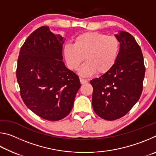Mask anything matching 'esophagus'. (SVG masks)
<instances>
[{"instance_id":"1","label":"esophagus","mask_w":156,"mask_h":156,"mask_svg":"<svg viewBox=\"0 0 156 156\" xmlns=\"http://www.w3.org/2000/svg\"><path fill=\"white\" fill-rule=\"evenodd\" d=\"M80 83L81 84H85L87 83V79H84L83 78H80Z\"/></svg>"}]
</instances>
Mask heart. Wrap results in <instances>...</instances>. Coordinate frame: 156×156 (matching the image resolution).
Segmentation results:
<instances>
[{
  "instance_id": "1",
  "label": "heart",
  "mask_w": 156,
  "mask_h": 156,
  "mask_svg": "<svg viewBox=\"0 0 156 156\" xmlns=\"http://www.w3.org/2000/svg\"><path fill=\"white\" fill-rule=\"evenodd\" d=\"M120 42L114 36L98 32H85L76 37L73 45L66 44L64 55L69 68L76 70L85 58L87 62L80 68L79 74L84 77L107 73L117 60Z\"/></svg>"
}]
</instances>
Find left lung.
I'll list each match as a JSON object with an SVG mask.
<instances>
[{
  "label": "left lung",
  "instance_id": "obj_1",
  "mask_svg": "<svg viewBox=\"0 0 156 156\" xmlns=\"http://www.w3.org/2000/svg\"><path fill=\"white\" fill-rule=\"evenodd\" d=\"M115 36L120 42L117 60L109 72L90 81L93 109L107 120L122 118L138 101L145 73L143 55L133 36L123 31Z\"/></svg>",
  "mask_w": 156,
  "mask_h": 156
}]
</instances>
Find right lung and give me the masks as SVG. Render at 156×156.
I'll return each mask as SVG.
<instances>
[{"mask_svg": "<svg viewBox=\"0 0 156 156\" xmlns=\"http://www.w3.org/2000/svg\"><path fill=\"white\" fill-rule=\"evenodd\" d=\"M64 39L42 26L21 47L16 78L22 99L41 118L57 121L69 115L80 87L78 76L65 67Z\"/></svg>", "mask_w": 156, "mask_h": 156, "instance_id": "add662e5", "label": "right lung"}]
</instances>
